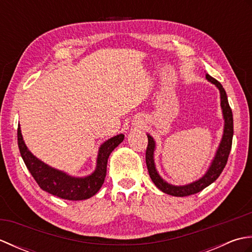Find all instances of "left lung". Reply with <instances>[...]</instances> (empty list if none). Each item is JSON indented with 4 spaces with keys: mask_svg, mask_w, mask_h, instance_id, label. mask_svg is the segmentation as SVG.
Wrapping results in <instances>:
<instances>
[{
    "mask_svg": "<svg viewBox=\"0 0 252 252\" xmlns=\"http://www.w3.org/2000/svg\"><path fill=\"white\" fill-rule=\"evenodd\" d=\"M206 78L209 82L215 84L219 89V91H220L221 107H222V112L224 117V131H223L222 140H221L220 145H219L215 159L212 160L211 165L209 167L206 174L203 175L201 179H199L196 182H192L190 184L183 185V186L171 185L167 183L164 180H162L161 176H160L159 173L157 172L156 167H155V162H154V151H155V146H156V144H155L154 138L149 134H147L148 145L146 148L145 158H146V165L148 169L149 176H151L154 184L156 185L160 190L165 192V194L168 195H172L176 197H185V196L196 194V192H199L203 189H206L207 186L212 184L213 182L220 176V174L222 173L223 169L225 168L226 162H227L228 155L232 148L233 133H234L233 112L228 104L226 92L225 90L223 89L222 84L215 78L209 76L208 73L206 74Z\"/></svg>",
    "mask_w": 252,
    "mask_h": 252,
    "instance_id": "8db88e82",
    "label": "left lung"
}]
</instances>
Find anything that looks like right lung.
<instances>
[{
    "mask_svg": "<svg viewBox=\"0 0 252 252\" xmlns=\"http://www.w3.org/2000/svg\"><path fill=\"white\" fill-rule=\"evenodd\" d=\"M123 138L125 135L119 134L101 144L98 149L94 172L84 178H74L63 171L50 167L33 156L24 142L20 126H18L17 129L18 147L21 158L37 185L50 194L67 200L88 199L99 190L106 178L107 161L109 155L123 141Z\"/></svg>",
    "mask_w": 252,
    "mask_h": 252,
    "instance_id": "obj_1",
    "label": "right lung"
}]
</instances>
